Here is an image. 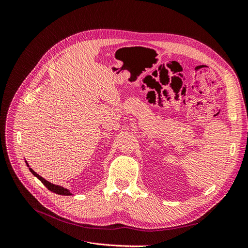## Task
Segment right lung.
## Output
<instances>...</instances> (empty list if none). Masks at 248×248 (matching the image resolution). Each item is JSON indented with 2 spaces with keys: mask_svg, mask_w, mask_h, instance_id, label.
I'll return each instance as SVG.
<instances>
[{
  "mask_svg": "<svg viewBox=\"0 0 248 248\" xmlns=\"http://www.w3.org/2000/svg\"><path fill=\"white\" fill-rule=\"evenodd\" d=\"M27 166L29 167L28 163H27ZM30 170H31V172H32V174H33L35 177H37V178H38V179L40 180V181L43 183V185L46 186L48 190H50V191H52V192H55V193H57V194H61V196H70V194H71L68 190H67L66 188H64V187L49 183L48 181H46V179H43L41 176H39L38 174H37V172H35L31 168H30Z\"/></svg>",
  "mask_w": 248,
  "mask_h": 248,
  "instance_id": "obj_1",
  "label": "right lung"
}]
</instances>
